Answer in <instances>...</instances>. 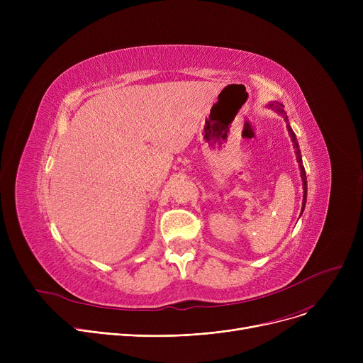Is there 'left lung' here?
I'll return each mask as SVG.
<instances>
[{
    "label": "left lung",
    "instance_id": "obj_1",
    "mask_svg": "<svg viewBox=\"0 0 363 363\" xmlns=\"http://www.w3.org/2000/svg\"><path fill=\"white\" fill-rule=\"evenodd\" d=\"M269 107H271V108H274L277 113H279V114H282V116H284V121L287 122V129H289V132H290V137H291V140H293V144H294V148H296L297 162H298V164H300V170H301L303 191H304V194H303V207H301V211H303V208H304V204H306V196H308V182H306V172H304V167H303V162H301V156H300L298 144H297V140H296L294 132H293V129H291V126H290V123H289V119H287V113L284 111V106H282V104H279V103H271V104H269Z\"/></svg>",
    "mask_w": 363,
    "mask_h": 363
}]
</instances>
